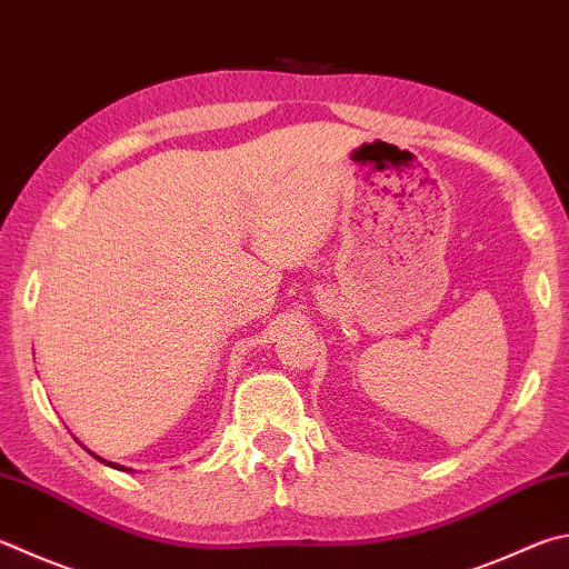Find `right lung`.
<instances>
[{"instance_id":"obj_1","label":"right lung","mask_w":569,"mask_h":569,"mask_svg":"<svg viewBox=\"0 0 569 569\" xmlns=\"http://www.w3.org/2000/svg\"><path fill=\"white\" fill-rule=\"evenodd\" d=\"M101 460V458H99ZM101 462H107V460H101ZM107 465H111V468H117V470H129V468H121V465H113V462H107Z\"/></svg>"}]
</instances>
